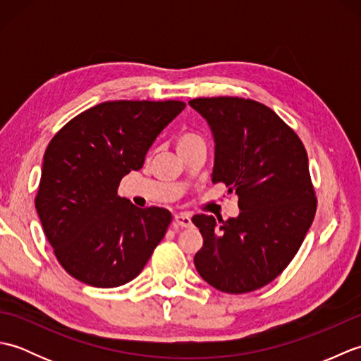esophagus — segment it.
I'll return each mask as SVG.
<instances>
[{
	"instance_id": "obj_1",
	"label": "esophagus",
	"mask_w": 361,
	"mask_h": 361,
	"mask_svg": "<svg viewBox=\"0 0 361 361\" xmlns=\"http://www.w3.org/2000/svg\"><path fill=\"white\" fill-rule=\"evenodd\" d=\"M175 221H176V224H178L181 228H188V226H190V224H192V221H190V214H188V212L176 214V216H175Z\"/></svg>"
}]
</instances>
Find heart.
Returning <instances> with one entry per match:
<instances>
[{
	"instance_id": "obj_1",
	"label": "heart",
	"mask_w": 361,
	"mask_h": 361,
	"mask_svg": "<svg viewBox=\"0 0 361 361\" xmlns=\"http://www.w3.org/2000/svg\"><path fill=\"white\" fill-rule=\"evenodd\" d=\"M198 142H203V140H202V136H198L197 133H192V132L181 133L178 137H176V149L188 147V145L198 144Z\"/></svg>"
}]
</instances>
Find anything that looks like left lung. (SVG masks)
<instances>
[{
	"mask_svg": "<svg viewBox=\"0 0 361 361\" xmlns=\"http://www.w3.org/2000/svg\"><path fill=\"white\" fill-rule=\"evenodd\" d=\"M189 105L214 137L212 183L239 195V216L198 214L197 271L220 291L247 293L271 282L295 257L315 217L309 158L298 135L251 99L198 97Z\"/></svg>",
	"mask_w": 361,
	"mask_h": 361,
	"instance_id": "8db88e82",
	"label": "left lung"
}]
</instances>
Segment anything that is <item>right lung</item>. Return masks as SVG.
I'll return each instance as SVG.
<instances>
[{
	"label": "right lung",
	"instance_id": "1",
	"mask_svg": "<svg viewBox=\"0 0 361 361\" xmlns=\"http://www.w3.org/2000/svg\"><path fill=\"white\" fill-rule=\"evenodd\" d=\"M185 106L181 101L104 102L51 140L35 209L73 278L99 288L119 287L147 264L172 214L137 208L118 195V186L130 171H140L158 135Z\"/></svg>",
	"mask_w": 361,
	"mask_h": 361
}]
</instances>
